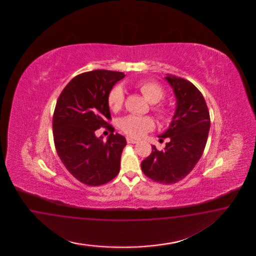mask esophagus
I'll use <instances>...</instances> for the list:
<instances>
[{
	"instance_id": "esophagus-1",
	"label": "esophagus",
	"mask_w": 256,
	"mask_h": 256,
	"mask_svg": "<svg viewBox=\"0 0 256 256\" xmlns=\"http://www.w3.org/2000/svg\"><path fill=\"white\" fill-rule=\"evenodd\" d=\"M126 142H128V144H137V142H138V140L132 139V138H130V137H128V138H126Z\"/></svg>"
}]
</instances>
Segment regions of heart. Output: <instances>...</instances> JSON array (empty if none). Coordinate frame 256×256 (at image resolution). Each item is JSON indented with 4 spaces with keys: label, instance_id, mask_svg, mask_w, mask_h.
<instances>
[{
    "label": "heart",
    "instance_id": "obj_1",
    "mask_svg": "<svg viewBox=\"0 0 256 256\" xmlns=\"http://www.w3.org/2000/svg\"><path fill=\"white\" fill-rule=\"evenodd\" d=\"M140 91L150 103L156 104L164 98L162 87L155 82H142L139 86ZM124 93L122 86H114L108 94V104L114 112H117L123 107ZM153 110L160 119H167L169 110L163 105H156L153 107ZM155 123L151 117L126 116L120 119L119 128L128 136L138 139L152 130Z\"/></svg>",
    "mask_w": 256,
    "mask_h": 256
}]
</instances>
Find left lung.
Returning a JSON list of instances; mask_svg holds the SVG:
<instances>
[{
  "instance_id": "obj_1",
  "label": "left lung",
  "mask_w": 256,
  "mask_h": 256,
  "mask_svg": "<svg viewBox=\"0 0 256 256\" xmlns=\"http://www.w3.org/2000/svg\"><path fill=\"white\" fill-rule=\"evenodd\" d=\"M176 98V108L166 132L160 138H170L164 150L155 146L142 162L144 174L162 184H172L188 174L201 158L210 128L208 108L201 92L188 80L167 75Z\"/></svg>"
}]
</instances>
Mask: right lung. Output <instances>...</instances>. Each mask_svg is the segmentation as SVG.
<instances>
[{
  "label": "right lung",
  "instance_id": "right-lung-1",
  "mask_svg": "<svg viewBox=\"0 0 256 256\" xmlns=\"http://www.w3.org/2000/svg\"><path fill=\"white\" fill-rule=\"evenodd\" d=\"M124 77L123 72L98 70L73 78L64 88L52 118L55 148L70 174L82 183L100 186L120 170L126 140L108 124V94ZM108 126L112 132L106 142L95 130Z\"/></svg>",
  "mask_w": 256,
  "mask_h": 256
}]
</instances>
